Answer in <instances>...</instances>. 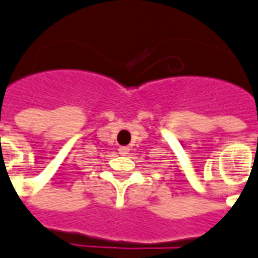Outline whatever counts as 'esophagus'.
Masks as SVG:
<instances>
[{"mask_svg":"<svg viewBox=\"0 0 258 258\" xmlns=\"http://www.w3.org/2000/svg\"><path fill=\"white\" fill-rule=\"evenodd\" d=\"M119 151V155H122V156H126L127 153H129V148L127 147H121L118 149Z\"/></svg>","mask_w":258,"mask_h":258,"instance_id":"obj_1","label":"esophagus"}]
</instances>
